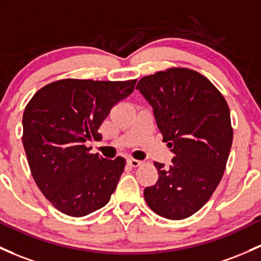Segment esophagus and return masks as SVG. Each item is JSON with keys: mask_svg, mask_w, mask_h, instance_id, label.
Returning a JSON list of instances; mask_svg holds the SVG:
<instances>
[{"mask_svg": "<svg viewBox=\"0 0 261 261\" xmlns=\"http://www.w3.org/2000/svg\"><path fill=\"white\" fill-rule=\"evenodd\" d=\"M127 163L131 166V167H139V166H141L144 162L139 161V160H135V159H128Z\"/></svg>", "mask_w": 261, "mask_h": 261, "instance_id": "1", "label": "esophagus"}]
</instances>
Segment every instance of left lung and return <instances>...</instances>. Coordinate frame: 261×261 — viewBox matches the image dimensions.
I'll list each match as a JSON object with an SVG mask.
<instances>
[{
	"instance_id": "obj_1",
	"label": "left lung",
	"mask_w": 261,
	"mask_h": 261,
	"mask_svg": "<svg viewBox=\"0 0 261 261\" xmlns=\"http://www.w3.org/2000/svg\"><path fill=\"white\" fill-rule=\"evenodd\" d=\"M136 89L174 153L170 167L154 162L160 177L145 188L146 203L163 218H188L208 202L224 173L233 142L227 101L205 76L186 68L144 76Z\"/></svg>"
}]
</instances>
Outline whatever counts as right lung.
<instances>
[{"instance_id":"add662e5","label":"right lung","mask_w":261,"mask_h":261,"mask_svg":"<svg viewBox=\"0 0 261 261\" xmlns=\"http://www.w3.org/2000/svg\"><path fill=\"white\" fill-rule=\"evenodd\" d=\"M136 80L63 79L39 89L24 109L23 147L31 172L44 197L62 213L84 217L100 210L116 190L125 159L90 153L85 142L98 133Z\"/></svg>"}]
</instances>
